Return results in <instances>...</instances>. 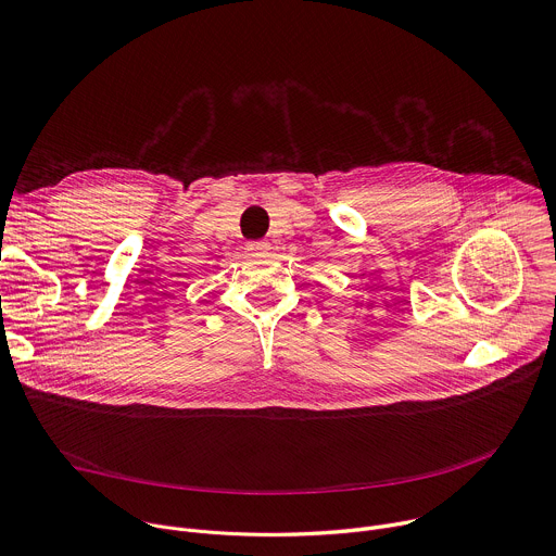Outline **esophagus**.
Here are the masks:
<instances>
[{
	"label": "esophagus",
	"mask_w": 556,
	"mask_h": 556,
	"mask_svg": "<svg viewBox=\"0 0 556 556\" xmlns=\"http://www.w3.org/2000/svg\"><path fill=\"white\" fill-rule=\"evenodd\" d=\"M249 251H251L253 255H266V253L270 251V247H268V242H253V244L249 247Z\"/></svg>",
	"instance_id": "esophagus-1"
}]
</instances>
